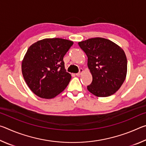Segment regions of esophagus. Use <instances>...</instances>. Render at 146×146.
Listing matches in <instances>:
<instances>
[{"label": "esophagus", "mask_w": 146, "mask_h": 146, "mask_svg": "<svg viewBox=\"0 0 146 146\" xmlns=\"http://www.w3.org/2000/svg\"><path fill=\"white\" fill-rule=\"evenodd\" d=\"M83 71H84L83 69L80 68V70H79V72H78V73H76V76H80V75H81V74H82V73H83Z\"/></svg>", "instance_id": "esophagus-1"}]
</instances>
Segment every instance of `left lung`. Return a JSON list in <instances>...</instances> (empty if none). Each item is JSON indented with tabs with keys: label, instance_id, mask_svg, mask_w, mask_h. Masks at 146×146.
<instances>
[{
	"label": "left lung",
	"instance_id": "1",
	"mask_svg": "<svg viewBox=\"0 0 146 146\" xmlns=\"http://www.w3.org/2000/svg\"><path fill=\"white\" fill-rule=\"evenodd\" d=\"M88 56L93 80L88 90L98 97L112 95L127 75V58L123 49L108 39L96 37L78 43Z\"/></svg>",
	"mask_w": 146,
	"mask_h": 146
}]
</instances>
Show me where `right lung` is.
Here are the masks:
<instances>
[{"mask_svg":"<svg viewBox=\"0 0 146 146\" xmlns=\"http://www.w3.org/2000/svg\"><path fill=\"white\" fill-rule=\"evenodd\" d=\"M73 44L71 40L53 38L29 46L22 62V73L34 94L50 99L65 90L71 75L66 72L63 58Z\"/></svg>","mask_w":146,"mask_h":146,"instance_id":"add662e5","label":"right lung"}]
</instances>
